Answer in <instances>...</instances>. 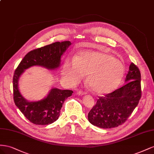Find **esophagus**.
Returning <instances> with one entry per match:
<instances>
[{"label":"esophagus","mask_w":154,"mask_h":154,"mask_svg":"<svg viewBox=\"0 0 154 154\" xmlns=\"http://www.w3.org/2000/svg\"><path fill=\"white\" fill-rule=\"evenodd\" d=\"M77 94L79 95H83L86 94V92L83 91L82 90H79V91H77Z\"/></svg>","instance_id":"obj_1"}]
</instances>
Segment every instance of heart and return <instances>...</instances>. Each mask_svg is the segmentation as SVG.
I'll list each match as a JSON object with an SVG mask.
<instances>
[{
	"label": "heart",
	"instance_id": "1",
	"mask_svg": "<svg viewBox=\"0 0 154 154\" xmlns=\"http://www.w3.org/2000/svg\"><path fill=\"white\" fill-rule=\"evenodd\" d=\"M84 74H87L86 81L92 91L97 94H106L120 84L125 66L112 55L98 51H81L73 59L65 60L63 75L71 84H77Z\"/></svg>",
	"mask_w": 154,
	"mask_h": 154
}]
</instances>
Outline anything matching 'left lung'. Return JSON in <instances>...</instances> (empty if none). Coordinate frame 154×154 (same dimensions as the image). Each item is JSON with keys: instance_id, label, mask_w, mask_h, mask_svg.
<instances>
[{"instance_id": "8db88e82", "label": "left lung", "mask_w": 154, "mask_h": 154, "mask_svg": "<svg viewBox=\"0 0 154 154\" xmlns=\"http://www.w3.org/2000/svg\"><path fill=\"white\" fill-rule=\"evenodd\" d=\"M125 85L104 97H100L88 113L91 125L101 128H112L123 124L138 105L141 97L140 73L131 63Z\"/></svg>"}]
</instances>
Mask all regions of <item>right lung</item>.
<instances>
[{
	"instance_id": "1",
	"label": "right lung",
	"mask_w": 154,
	"mask_h": 154,
	"mask_svg": "<svg viewBox=\"0 0 154 154\" xmlns=\"http://www.w3.org/2000/svg\"><path fill=\"white\" fill-rule=\"evenodd\" d=\"M71 45L70 41L56 42L31 51L25 55L15 69L13 78L15 104L26 118L35 125H47L57 120L64 100L72 95L73 91L54 88L43 99L28 101L19 91V78L26 69L34 66L48 69L59 68L61 56Z\"/></svg>"
}]
</instances>
